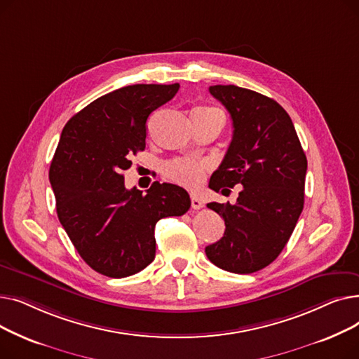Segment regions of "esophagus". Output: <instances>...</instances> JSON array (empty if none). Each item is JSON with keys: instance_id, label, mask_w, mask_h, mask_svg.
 <instances>
[{"instance_id": "esophagus-1", "label": "esophagus", "mask_w": 359, "mask_h": 359, "mask_svg": "<svg viewBox=\"0 0 359 359\" xmlns=\"http://www.w3.org/2000/svg\"><path fill=\"white\" fill-rule=\"evenodd\" d=\"M191 199H192V208H194V210H201V208H202L203 203H202V201L198 198V195L192 194Z\"/></svg>"}]
</instances>
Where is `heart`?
I'll return each mask as SVG.
<instances>
[{
    "mask_svg": "<svg viewBox=\"0 0 359 359\" xmlns=\"http://www.w3.org/2000/svg\"><path fill=\"white\" fill-rule=\"evenodd\" d=\"M199 109H211V107H199ZM208 165L205 163L191 160V158H180L176 161L168 163L165 165L164 175L176 183H180L186 187H198L202 184Z\"/></svg>",
    "mask_w": 359,
    "mask_h": 359,
    "instance_id": "b5f03b06",
    "label": "heart"
}]
</instances>
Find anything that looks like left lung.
I'll list each match as a JSON object with an SVG mask.
<instances>
[{
    "instance_id": "left-lung-1",
    "label": "left lung",
    "mask_w": 359,
    "mask_h": 359,
    "mask_svg": "<svg viewBox=\"0 0 359 359\" xmlns=\"http://www.w3.org/2000/svg\"><path fill=\"white\" fill-rule=\"evenodd\" d=\"M210 93L234 128L210 187H243L234 205L208 203L224 218L225 233L205 253L224 271L253 273L271 265L295 229L304 208L307 157L290 115L273 99L237 86H211Z\"/></svg>"
}]
</instances>
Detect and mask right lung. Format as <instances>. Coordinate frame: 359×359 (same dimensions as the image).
<instances>
[{"instance_id":"right-lung-1","label":"right lung","mask_w":359,"mask_h":359,"mask_svg":"<svg viewBox=\"0 0 359 359\" xmlns=\"http://www.w3.org/2000/svg\"><path fill=\"white\" fill-rule=\"evenodd\" d=\"M175 84H135L91 102L62 129L49 168L56 214L74 248L96 272L130 276L156 257L158 219L191 208L183 187L151 184L147 194L125 187L123 170L145 148L147 119L179 90Z\"/></svg>"}]
</instances>
